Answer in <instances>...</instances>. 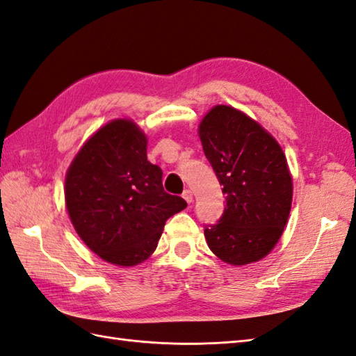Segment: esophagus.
Returning <instances> with one entry per match:
<instances>
[{"mask_svg": "<svg viewBox=\"0 0 356 356\" xmlns=\"http://www.w3.org/2000/svg\"><path fill=\"white\" fill-rule=\"evenodd\" d=\"M182 197H184L188 203H191V202H193V193H191L190 190H185L184 194H182Z\"/></svg>", "mask_w": 356, "mask_h": 356, "instance_id": "34e87169", "label": "esophagus"}]
</instances>
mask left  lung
Instances as JSON below:
<instances>
[{
    "label": "left lung",
    "mask_w": 356,
    "mask_h": 356,
    "mask_svg": "<svg viewBox=\"0 0 356 356\" xmlns=\"http://www.w3.org/2000/svg\"><path fill=\"white\" fill-rule=\"evenodd\" d=\"M203 153L223 186L220 220L205 226L208 246L241 266L266 257L282 237L292 205V176L282 147L264 128L228 105L199 125Z\"/></svg>",
    "instance_id": "1"
}]
</instances>
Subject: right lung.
Here are the masks:
<instances>
[{
  "instance_id": "1",
  "label": "right lung",
  "mask_w": 356,
  "mask_h": 356,
  "mask_svg": "<svg viewBox=\"0 0 356 356\" xmlns=\"http://www.w3.org/2000/svg\"><path fill=\"white\" fill-rule=\"evenodd\" d=\"M65 205L82 241L102 260L136 266L154 252L165 222L186 208L165 193L147 159V136L130 119L99 128L73 159Z\"/></svg>"
}]
</instances>
